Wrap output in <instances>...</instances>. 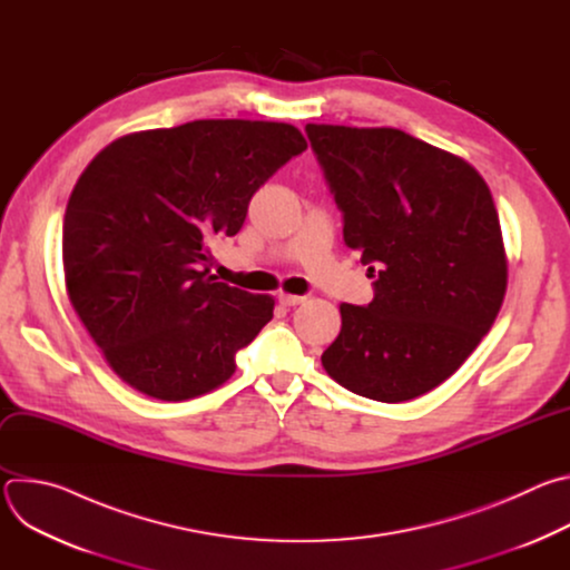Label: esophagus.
Masks as SVG:
<instances>
[{"label": "esophagus", "mask_w": 570, "mask_h": 570, "mask_svg": "<svg viewBox=\"0 0 570 570\" xmlns=\"http://www.w3.org/2000/svg\"><path fill=\"white\" fill-rule=\"evenodd\" d=\"M304 297L302 295H291V293H279V304L282 306H297L302 304Z\"/></svg>", "instance_id": "obj_1"}]
</instances>
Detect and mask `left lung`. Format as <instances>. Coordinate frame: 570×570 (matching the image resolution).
Here are the masks:
<instances>
[{"instance_id":"8db88e82","label":"left lung","mask_w":570,"mask_h":570,"mask_svg":"<svg viewBox=\"0 0 570 570\" xmlns=\"http://www.w3.org/2000/svg\"><path fill=\"white\" fill-rule=\"evenodd\" d=\"M343 238L374 277L367 306L341 304L322 367L385 403L446 381L492 330L508 288L499 212L462 157L396 128L306 124Z\"/></svg>"}]
</instances>
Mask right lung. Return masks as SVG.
<instances>
[{"label": "right lung", "mask_w": 570, "mask_h": 570, "mask_svg": "<svg viewBox=\"0 0 570 570\" xmlns=\"http://www.w3.org/2000/svg\"><path fill=\"white\" fill-rule=\"evenodd\" d=\"M306 148L291 124L198 119L124 135L80 174L62 223L69 302L130 387L185 401L223 385L275 299L216 282L209 243Z\"/></svg>", "instance_id": "obj_1"}]
</instances>
